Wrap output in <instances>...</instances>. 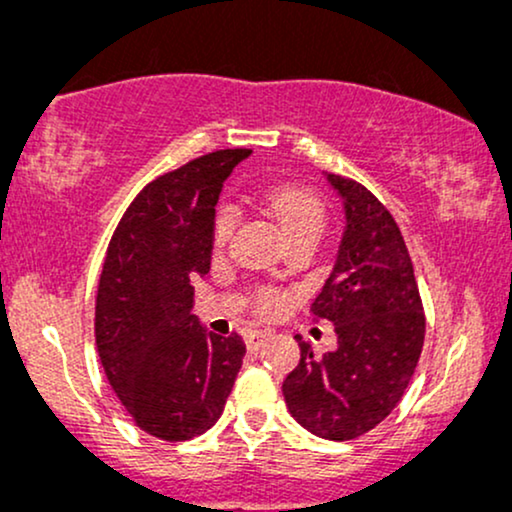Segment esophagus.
<instances>
[{"instance_id":"1","label":"esophagus","mask_w":512,"mask_h":512,"mask_svg":"<svg viewBox=\"0 0 512 512\" xmlns=\"http://www.w3.org/2000/svg\"><path fill=\"white\" fill-rule=\"evenodd\" d=\"M268 338H270L268 330H249V333L244 335V342L251 352H256V350H261L263 342H266Z\"/></svg>"}]
</instances>
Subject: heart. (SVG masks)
<instances>
[{"mask_svg": "<svg viewBox=\"0 0 512 512\" xmlns=\"http://www.w3.org/2000/svg\"><path fill=\"white\" fill-rule=\"evenodd\" d=\"M266 210L290 244L304 237L318 239L326 227V206L314 191L302 189V186L273 189L266 198ZM237 218L239 213L232 203H222L218 208L213 220V244L218 249L230 242L234 227H237ZM258 302H261L263 311H273L280 304V297L275 292H261Z\"/></svg>", "mask_w": 512, "mask_h": 512, "instance_id": "1", "label": "heart"}]
</instances>
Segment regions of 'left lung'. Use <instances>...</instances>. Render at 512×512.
Returning a JSON list of instances; mask_svg holds the SVG:
<instances>
[{"label":"left lung","mask_w":512,"mask_h":512,"mask_svg":"<svg viewBox=\"0 0 512 512\" xmlns=\"http://www.w3.org/2000/svg\"><path fill=\"white\" fill-rule=\"evenodd\" d=\"M342 198L345 232L326 285L311 304L328 321L338 347L302 359L282 383L287 410L306 431L352 441L395 410L424 347V311L398 222L362 184L326 174Z\"/></svg>","instance_id":"left-lung-1"}]
</instances>
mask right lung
Masks as SVG:
<instances>
[{
    "instance_id": "right-lung-1",
    "label": "right lung",
    "mask_w": 512,
    "mask_h": 512,
    "mask_svg": "<svg viewBox=\"0 0 512 512\" xmlns=\"http://www.w3.org/2000/svg\"><path fill=\"white\" fill-rule=\"evenodd\" d=\"M249 155L215 150L153 179L107 246L95 345L126 412L162 441H189L218 422L242 369L244 340L203 328L191 280L210 270L222 184Z\"/></svg>"
}]
</instances>
